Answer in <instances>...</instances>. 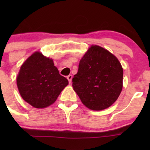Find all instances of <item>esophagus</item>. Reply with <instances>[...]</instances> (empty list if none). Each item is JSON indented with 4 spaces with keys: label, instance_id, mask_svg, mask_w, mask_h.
Listing matches in <instances>:
<instances>
[{
    "label": "esophagus",
    "instance_id": "esophagus-1",
    "mask_svg": "<svg viewBox=\"0 0 150 150\" xmlns=\"http://www.w3.org/2000/svg\"><path fill=\"white\" fill-rule=\"evenodd\" d=\"M67 78V80H68V81H69V83H71V82H72V75H69Z\"/></svg>",
    "mask_w": 150,
    "mask_h": 150
}]
</instances>
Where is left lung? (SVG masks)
Returning <instances> with one entry per match:
<instances>
[{
    "label": "left lung",
    "instance_id": "obj_1",
    "mask_svg": "<svg viewBox=\"0 0 150 150\" xmlns=\"http://www.w3.org/2000/svg\"><path fill=\"white\" fill-rule=\"evenodd\" d=\"M122 77L123 70L117 57L102 47L91 46L80 61L72 87L86 107L102 110L120 96Z\"/></svg>",
    "mask_w": 150,
    "mask_h": 150
}]
</instances>
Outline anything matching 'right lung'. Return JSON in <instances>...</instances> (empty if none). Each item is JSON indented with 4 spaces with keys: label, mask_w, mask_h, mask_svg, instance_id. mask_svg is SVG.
Returning <instances> with one entry per match:
<instances>
[{
    "label": "right lung",
    "mask_w": 150,
    "mask_h": 150,
    "mask_svg": "<svg viewBox=\"0 0 150 150\" xmlns=\"http://www.w3.org/2000/svg\"><path fill=\"white\" fill-rule=\"evenodd\" d=\"M16 83L25 102L35 108H45L55 102L68 81L51 59L35 52L21 66Z\"/></svg>",
    "instance_id": "1"
}]
</instances>
